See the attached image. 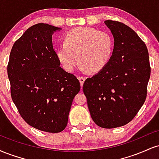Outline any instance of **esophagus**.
<instances>
[{
	"label": "esophagus",
	"instance_id": "esophagus-1",
	"mask_svg": "<svg viewBox=\"0 0 159 159\" xmlns=\"http://www.w3.org/2000/svg\"><path fill=\"white\" fill-rule=\"evenodd\" d=\"M78 80H79L80 84H81V86L82 87V86H83L84 82L85 81V78L84 77V76H79V77H78Z\"/></svg>",
	"mask_w": 159,
	"mask_h": 159
}]
</instances>
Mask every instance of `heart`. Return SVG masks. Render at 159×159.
Segmentation results:
<instances>
[{"label":"heart","mask_w":159,"mask_h":159,"mask_svg":"<svg viewBox=\"0 0 159 159\" xmlns=\"http://www.w3.org/2000/svg\"><path fill=\"white\" fill-rule=\"evenodd\" d=\"M113 51L114 39L108 33L93 27H78L66 34L64 44L57 48L56 54L68 72L73 71L80 61L84 69L97 72L108 64Z\"/></svg>","instance_id":"obj_1"}]
</instances>
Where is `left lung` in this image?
Returning <instances> with one entry per match:
<instances>
[{"label": "left lung", "instance_id": "left-lung-1", "mask_svg": "<svg viewBox=\"0 0 159 159\" xmlns=\"http://www.w3.org/2000/svg\"><path fill=\"white\" fill-rule=\"evenodd\" d=\"M105 24L114 36V51L102 70L83 85L91 117L98 126L114 129L126 125L147 98L150 77L145 43L131 27L119 21Z\"/></svg>", "mask_w": 159, "mask_h": 159}]
</instances>
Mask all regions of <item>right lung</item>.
Returning <instances> with one entry per match:
<instances>
[{
  "label": "right lung",
  "mask_w": 159,
  "mask_h": 159,
  "mask_svg": "<svg viewBox=\"0 0 159 159\" xmlns=\"http://www.w3.org/2000/svg\"><path fill=\"white\" fill-rule=\"evenodd\" d=\"M61 27L33 25L14 43L7 73L11 96L28 125L43 132H61L68 123L73 98L81 85L60 66L52 34Z\"/></svg>",
  "instance_id": "1"
}]
</instances>
